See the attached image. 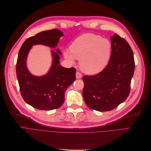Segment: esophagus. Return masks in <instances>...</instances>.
<instances>
[{
	"label": "esophagus",
	"mask_w": 151,
	"mask_h": 151,
	"mask_svg": "<svg viewBox=\"0 0 151 151\" xmlns=\"http://www.w3.org/2000/svg\"><path fill=\"white\" fill-rule=\"evenodd\" d=\"M76 75V78H81L82 77V75L79 73V72H77Z\"/></svg>",
	"instance_id": "obj_1"
}]
</instances>
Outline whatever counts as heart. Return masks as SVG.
<instances>
[{
    "instance_id": "1",
    "label": "heart",
    "mask_w": 151,
    "mask_h": 151,
    "mask_svg": "<svg viewBox=\"0 0 151 151\" xmlns=\"http://www.w3.org/2000/svg\"><path fill=\"white\" fill-rule=\"evenodd\" d=\"M112 55L111 42L99 35L87 33L77 37L70 46V50H64V58L71 64L80 60L82 71L95 74L102 71L108 64Z\"/></svg>"
}]
</instances>
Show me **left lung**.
<instances>
[{"mask_svg": "<svg viewBox=\"0 0 151 151\" xmlns=\"http://www.w3.org/2000/svg\"><path fill=\"white\" fill-rule=\"evenodd\" d=\"M112 55L107 66L95 76L83 77V98L90 108L109 111L127 98L134 71L133 51L123 38L117 34L110 37Z\"/></svg>", "mask_w": 151, "mask_h": 151, "instance_id": "1", "label": "left lung"}]
</instances>
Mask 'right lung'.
Instances as JSON below:
<instances>
[{
    "label": "right lung",
    "instance_id": "right-lung-1",
    "mask_svg": "<svg viewBox=\"0 0 151 151\" xmlns=\"http://www.w3.org/2000/svg\"><path fill=\"white\" fill-rule=\"evenodd\" d=\"M63 33L58 29L40 32L26 39L21 46L17 63V76L20 92L28 104L40 110L58 109L64 101V93L76 80V69L60 64L61 52L58 48L51 50L52 65L47 73L41 76L32 75L27 67L28 53L35 45L55 48Z\"/></svg>",
    "mask_w": 151,
    "mask_h": 151
}]
</instances>
